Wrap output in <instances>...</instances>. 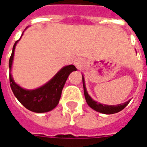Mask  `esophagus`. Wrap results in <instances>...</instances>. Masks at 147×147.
I'll return each mask as SVG.
<instances>
[{"label":"esophagus","mask_w":147,"mask_h":147,"mask_svg":"<svg viewBox=\"0 0 147 147\" xmlns=\"http://www.w3.org/2000/svg\"><path fill=\"white\" fill-rule=\"evenodd\" d=\"M74 65H75L76 67L78 68H81L82 65H83V60L82 59H77L74 61Z\"/></svg>","instance_id":"1"}]
</instances>
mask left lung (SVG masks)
<instances>
[{
  "label": "left lung",
  "instance_id": "left-lung-1",
  "mask_svg": "<svg viewBox=\"0 0 147 147\" xmlns=\"http://www.w3.org/2000/svg\"><path fill=\"white\" fill-rule=\"evenodd\" d=\"M82 82H83V88H84V94H85V100L87 102L88 105L92 108V109H94L96 112H100V113H103V114H114V113H117V112H120L123 109L125 108L127 105H128V101L125 102V103H123V104H120V105H102V104H100L98 102L93 100L90 96L88 95V92H87V90H86V88H85V79H84V77L82 76Z\"/></svg>",
  "mask_w": 147,
  "mask_h": 147
}]
</instances>
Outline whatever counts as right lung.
Wrapping results in <instances>:
<instances>
[{
    "label": "right lung",
    "instance_id": "1",
    "mask_svg": "<svg viewBox=\"0 0 147 147\" xmlns=\"http://www.w3.org/2000/svg\"><path fill=\"white\" fill-rule=\"evenodd\" d=\"M19 40H17L13 46L12 55L9 59V66L10 70L12 69L16 45ZM75 70H77V69L74 65L64 66L47 84L32 90L24 89L19 86L14 82L11 73H9L10 86L16 97L26 109L37 113L47 112L51 111L58 105L62 95V88L69 75L70 73Z\"/></svg>",
    "mask_w": 147,
    "mask_h": 147
}]
</instances>
